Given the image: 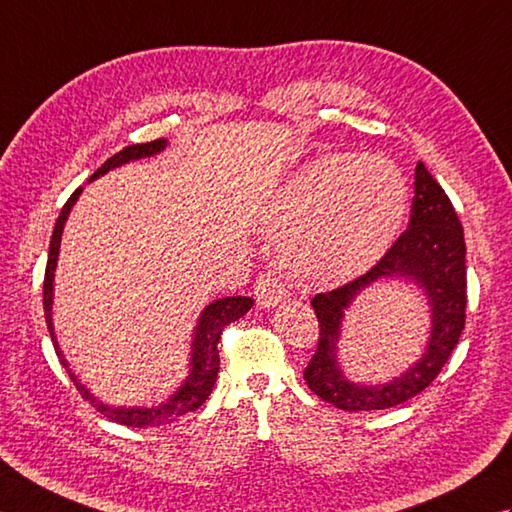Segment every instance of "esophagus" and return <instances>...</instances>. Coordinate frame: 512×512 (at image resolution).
Wrapping results in <instances>:
<instances>
[{
    "label": "esophagus",
    "mask_w": 512,
    "mask_h": 512,
    "mask_svg": "<svg viewBox=\"0 0 512 512\" xmlns=\"http://www.w3.org/2000/svg\"><path fill=\"white\" fill-rule=\"evenodd\" d=\"M254 295H256L258 306L269 309V306L285 302L289 298V289L285 282H282V278L276 274V271L269 269V271H263V274L256 278Z\"/></svg>",
    "instance_id": "esophagus-1"
}]
</instances>
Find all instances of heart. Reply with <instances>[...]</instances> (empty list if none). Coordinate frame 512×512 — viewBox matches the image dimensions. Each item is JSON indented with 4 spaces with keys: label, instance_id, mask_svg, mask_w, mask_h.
<instances>
[{
    "label": "heart",
    "instance_id": "1",
    "mask_svg": "<svg viewBox=\"0 0 512 512\" xmlns=\"http://www.w3.org/2000/svg\"><path fill=\"white\" fill-rule=\"evenodd\" d=\"M401 170L379 155H326L304 166L269 217L304 280L348 278L379 260L407 214Z\"/></svg>",
    "mask_w": 512,
    "mask_h": 512
}]
</instances>
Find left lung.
I'll return each instance as SVG.
<instances>
[{
    "label": "left lung",
    "mask_w": 512,
    "mask_h": 512,
    "mask_svg": "<svg viewBox=\"0 0 512 512\" xmlns=\"http://www.w3.org/2000/svg\"><path fill=\"white\" fill-rule=\"evenodd\" d=\"M462 223L445 190L423 162L416 164L410 227L396 238L377 265L366 274L311 300L320 337L315 355L304 368L309 388L346 412H372L410 401L438 377L464 331L467 320V265H464ZM405 277L423 286L432 306L428 348L415 366L388 384L359 386L348 382L336 363V342L343 311L372 281Z\"/></svg>",
    "instance_id": "obj_1"
}]
</instances>
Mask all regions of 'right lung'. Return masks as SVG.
<instances>
[{
	"label": "right lung",
	"instance_id": "add662e5",
	"mask_svg": "<svg viewBox=\"0 0 512 512\" xmlns=\"http://www.w3.org/2000/svg\"><path fill=\"white\" fill-rule=\"evenodd\" d=\"M166 149V140H153L146 144H131L124 146L120 153L102 164L96 173L89 177V181L98 179L100 175H105L107 170L118 168L122 164H127L131 160H142V157H151L155 153H160ZM83 188H78L72 192V197L67 199L63 206L59 219H56L54 232H52V241H50V252H48V265H45V278H43V309H45V322H48V331L52 337V344L56 350V357L63 363V368L70 374V379L74 381L76 390L83 394V399L92 401L96 410L100 414H105L111 418L113 423L127 425V427H157V425H166L173 423L179 416H184L186 412H195L197 407L208 399L214 388V381H217L219 374V339L223 335V328L227 324L236 322L238 317H243L249 309L254 306L252 298H245V295H232V298H221L214 300L203 309L199 324L195 328V339H192V352H190V374L186 377L184 385L170 396V399L157 407H111V405H102L94 399V394H89L85 385L74 377V372L67 366V361L63 357V352L59 348V342L54 337V324H52V295H54V269H56V260H59V247H61V234H63V225L67 221V214H70L72 206L76 203L78 195H81Z\"/></svg>",
	"mask_w": 512,
	"mask_h": 512
}]
</instances>
